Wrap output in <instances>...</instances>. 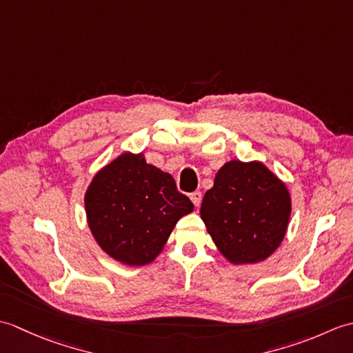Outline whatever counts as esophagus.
Masks as SVG:
<instances>
[{"mask_svg": "<svg viewBox=\"0 0 353 353\" xmlns=\"http://www.w3.org/2000/svg\"><path fill=\"white\" fill-rule=\"evenodd\" d=\"M190 199H191V201L194 203V206L199 208L200 203H201V192H200V191L191 192V194H190Z\"/></svg>", "mask_w": 353, "mask_h": 353, "instance_id": "obj_1", "label": "esophagus"}]
</instances>
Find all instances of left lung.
<instances>
[{
  "mask_svg": "<svg viewBox=\"0 0 353 353\" xmlns=\"http://www.w3.org/2000/svg\"><path fill=\"white\" fill-rule=\"evenodd\" d=\"M290 215L287 186L259 161L224 163L200 208L216 249L235 265L273 254L287 234Z\"/></svg>",
  "mask_w": 353,
  "mask_h": 353,
  "instance_id": "8db88e82",
  "label": "left lung"
}]
</instances>
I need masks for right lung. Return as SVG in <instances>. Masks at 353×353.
Listing matches in <instances>:
<instances>
[{"instance_id": "obj_1", "label": "right lung", "mask_w": 353, "mask_h": 353, "mask_svg": "<svg viewBox=\"0 0 353 353\" xmlns=\"http://www.w3.org/2000/svg\"><path fill=\"white\" fill-rule=\"evenodd\" d=\"M88 226L103 252L125 265L154 261L176 223L192 212L168 172L125 152L94 176L85 194Z\"/></svg>"}]
</instances>
